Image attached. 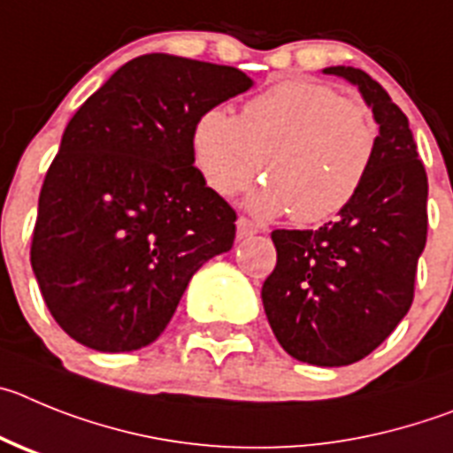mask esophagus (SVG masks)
<instances>
[{"label": "esophagus", "mask_w": 453, "mask_h": 453, "mask_svg": "<svg viewBox=\"0 0 453 453\" xmlns=\"http://www.w3.org/2000/svg\"><path fill=\"white\" fill-rule=\"evenodd\" d=\"M257 232H259V227L252 221H248L246 217L236 219V236H239V239H246V236L257 234Z\"/></svg>", "instance_id": "obj_1"}]
</instances>
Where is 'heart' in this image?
I'll list each match as a JSON object with an SVG mask.
<instances>
[{
    "instance_id": "obj_1",
    "label": "heart",
    "mask_w": 453,
    "mask_h": 453,
    "mask_svg": "<svg viewBox=\"0 0 453 453\" xmlns=\"http://www.w3.org/2000/svg\"><path fill=\"white\" fill-rule=\"evenodd\" d=\"M377 146L370 105L311 81L271 88L248 101L239 119L210 108L191 128L194 165L211 191L232 196L262 169L266 185L250 198L252 210L291 211L304 226L336 217L357 198Z\"/></svg>"
}]
</instances>
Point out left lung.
Here are the masks:
<instances>
[{
  "mask_svg": "<svg viewBox=\"0 0 453 453\" xmlns=\"http://www.w3.org/2000/svg\"><path fill=\"white\" fill-rule=\"evenodd\" d=\"M357 85L379 124L364 187L318 230H273L275 271L262 287L273 334L293 358L341 368L384 343L413 303L426 243L429 182L409 119L364 69L325 67Z\"/></svg>",
  "mask_w": 453,
  "mask_h": 453,
  "instance_id": "8db88e82",
  "label": "left lung"
}]
</instances>
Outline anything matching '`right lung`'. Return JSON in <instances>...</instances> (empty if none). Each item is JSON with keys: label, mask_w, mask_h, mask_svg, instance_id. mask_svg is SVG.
<instances>
[{"label": "right lung", "mask_w": 453, "mask_h": 453, "mask_svg": "<svg viewBox=\"0 0 453 453\" xmlns=\"http://www.w3.org/2000/svg\"><path fill=\"white\" fill-rule=\"evenodd\" d=\"M171 54L121 65L69 119L38 201L31 266L56 323L96 352L153 343L236 214L191 156L198 117L252 88Z\"/></svg>", "instance_id": "1"}]
</instances>
